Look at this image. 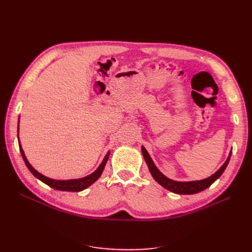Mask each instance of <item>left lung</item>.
Masks as SVG:
<instances>
[{
  "label": "left lung",
  "mask_w": 252,
  "mask_h": 252,
  "mask_svg": "<svg viewBox=\"0 0 252 252\" xmlns=\"http://www.w3.org/2000/svg\"><path fill=\"white\" fill-rule=\"evenodd\" d=\"M142 152H143L145 161H146V163L148 165L149 171H150L152 177H154V179L158 183L159 185H162L167 190H169V191H172V192L178 193V194H193V193H197V192L202 191V190H204L206 188H208L212 184V183L215 182L217 179H219L220 177V174L224 172L228 163H229L230 156H231V152H230V155L226 159L224 165L220 167V168L216 173H213L211 177H209L207 179L201 180V181H194V182H175L168 178H166L165 175L157 168L155 163L152 162L150 156L148 155V152L144 147H142Z\"/></svg>",
  "instance_id": "obj_1"
}]
</instances>
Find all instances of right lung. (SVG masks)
I'll use <instances>...</instances> for the list:
<instances>
[{
	"mask_svg": "<svg viewBox=\"0 0 252 252\" xmlns=\"http://www.w3.org/2000/svg\"><path fill=\"white\" fill-rule=\"evenodd\" d=\"M19 146H20V151H21V155L23 159H24V162L27 166V168L30 170L35 178H37L39 180H41L45 184H47L49 187L53 188V189H57V190H62V191H72V192H78L81 191V190H84L85 188H87L88 186H90L93 183H94L98 178L101 177V174L104 170V167L106 165V162H107L108 157H109V152L107 155L105 156L104 159L102 164L98 166V168L87 177L85 178H82V179H78V180H68V181H57V180H51L48 179L46 177H44L43 174H41L40 172H37L33 167L29 164V162L27 161V158L24 155V151H23L22 147H21V144L19 142Z\"/></svg>",
	"mask_w": 252,
	"mask_h": 252,
	"instance_id": "obj_1",
	"label": "right lung"
}]
</instances>
